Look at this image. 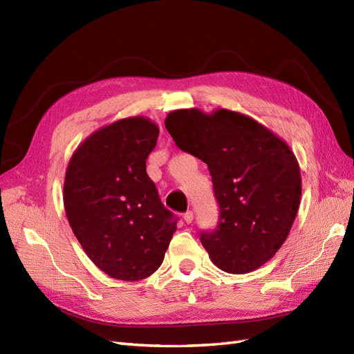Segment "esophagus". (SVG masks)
<instances>
[{"mask_svg": "<svg viewBox=\"0 0 354 354\" xmlns=\"http://www.w3.org/2000/svg\"><path fill=\"white\" fill-rule=\"evenodd\" d=\"M183 220H185L187 224H190L192 221H194V212H192V211H187V212H185Z\"/></svg>", "mask_w": 354, "mask_h": 354, "instance_id": "1", "label": "esophagus"}]
</instances>
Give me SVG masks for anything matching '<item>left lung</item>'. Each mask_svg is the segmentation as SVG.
<instances>
[{
    "label": "left lung",
    "instance_id": "left-lung-1",
    "mask_svg": "<svg viewBox=\"0 0 354 354\" xmlns=\"http://www.w3.org/2000/svg\"><path fill=\"white\" fill-rule=\"evenodd\" d=\"M165 127L183 152L203 160L218 202V226L201 242L218 269L245 274L279 251L297 217L301 174L281 137L227 109H178Z\"/></svg>",
    "mask_w": 354,
    "mask_h": 354
}]
</instances>
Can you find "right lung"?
I'll use <instances>...</instances> for the list:
<instances>
[{"mask_svg": "<svg viewBox=\"0 0 354 354\" xmlns=\"http://www.w3.org/2000/svg\"><path fill=\"white\" fill-rule=\"evenodd\" d=\"M158 134L149 118H124L85 138L68 164V221L88 259L113 279L155 273L177 229L146 173Z\"/></svg>", "mask_w": 354, "mask_h": 354, "instance_id": "1", "label": "right lung"}]
</instances>
